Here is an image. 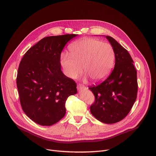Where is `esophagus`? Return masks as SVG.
Listing matches in <instances>:
<instances>
[{
    "mask_svg": "<svg viewBox=\"0 0 156 156\" xmlns=\"http://www.w3.org/2000/svg\"><path fill=\"white\" fill-rule=\"evenodd\" d=\"M84 87H85V85L83 84H82V83H78V85H77V89L79 90L82 89Z\"/></svg>",
    "mask_w": 156,
    "mask_h": 156,
    "instance_id": "esophagus-1",
    "label": "esophagus"
}]
</instances>
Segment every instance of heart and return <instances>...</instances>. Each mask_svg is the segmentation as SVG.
<instances>
[{"mask_svg":"<svg viewBox=\"0 0 156 156\" xmlns=\"http://www.w3.org/2000/svg\"><path fill=\"white\" fill-rule=\"evenodd\" d=\"M61 64L65 74L76 79L84 72L93 80L99 82L110 74L115 62L112 46L94 38H86L73 43L69 48V55L61 56Z\"/></svg>","mask_w":156,"mask_h":156,"instance_id":"b5f03b06","label":"heart"}]
</instances>
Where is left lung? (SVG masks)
I'll use <instances>...</instances> for the list:
<instances>
[{"instance_id": "1", "label": "left lung", "mask_w": 156, "mask_h": 156, "mask_svg": "<svg viewBox=\"0 0 156 156\" xmlns=\"http://www.w3.org/2000/svg\"><path fill=\"white\" fill-rule=\"evenodd\" d=\"M114 50L115 64L110 76L101 83L90 86L95 96L90 107L100 122L113 124L123 119L137 98V71L128 51L113 38L107 36Z\"/></svg>"}]
</instances>
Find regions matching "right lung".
I'll use <instances>...</instances> for the list:
<instances>
[{
	"label": "right lung",
	"instance_id": "add662e5",
	"mask_svg": "<svg viewBox=\"0 0 156 156\" xmlns=\"http://www.w3.org/2000/svg\"><path fill=\"white\" fill-rule=\"evenodd\" d=\"M76 34L47 37L30 48L20 62L16 76L25 113L42 126L53 125L66 114L65 103L77 93L76 82L61 70V54Z\"/></svg>",
	"mask_w": 156,
	"mask_h": 156
}]
</instances>
